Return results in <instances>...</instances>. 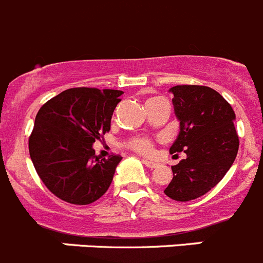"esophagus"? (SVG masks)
I'll return each instance as SVG.
<instances>
[{"label": "esophagus", "mask_w": 263, "mask_h": 263, "mask_svg": "<svg viewBox=\"0 0 263 263\" xmlns=\"http://www.w3.org/2000/svg\"><path fill=\"white\" fill-rule=\"evenodd\" d=\"M143 164L146 165V167L151 168V170H153V168H156V167H158V163H156V161L147 160V159H143Z\"/></svg>", "instance_id": "34e87169"}]
</instances>
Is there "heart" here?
I'll return each mask as SVG.
<instances>
[{"mask_svg":"<svg viewBox=\"0 0 263 263\" xmlns=\"http://www.w3.org/2000/svg\"><path fill=\"white\" fill-rule=\"evenodd\" d=\"M156 99H159V98L147 99L146 105H147L148 103L156 100ZM125 146H126L127 148H130V150H133L134 153H138V154H141V155H146V156L151 155V154L154 153V147H155V144H154L153 139L147 138V137H141V136L132 137V138H129L126 142H125Z\"/></svg>","mask_w":263,"mask_h":263,"instance_id":"heart-1","label":"heart"}]
</instances>
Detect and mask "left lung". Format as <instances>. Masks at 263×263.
<instances>
[{"label": "left lung", "instance_id": "1", "mask_svg": "<svg viewBox=\"0 0 263 263\" xmlns=\"http://www.w3.org/2000/svg\"><path fill=\"white\" fill-rule=\"evenodd\" d=\"M171 92L180 133L170 153L184 151L186 158L172 165L173 179L164 193L175 201L187 202L206 194L224 177L240 142L235 112L220 93L197 84L175 86Z\"/></svg>", "mask_w": 263, "mask_h": 263}]
</instances>
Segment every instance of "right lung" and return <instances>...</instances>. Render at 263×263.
I'll return each instance as SVG.
<instances>
[{
  "label": "right lung",
  "instance_id": "right-lung-1",
  "mask_svg": "<svg viewBox=\"0 0 263 263\" xmlns=\"http://www.w3.org/2000/svg\"><path fill=\"white\" fill-rule=\"evenodd\" d=\"M122 91L77 87L48 100L35 119L28 150L39 177L57 198L88 204L104 194L120 155L100 159L92 143L110 130Z\"/></svg>",
  "mask_w": 263,
  "mask_h": 263
}]
</instances>
